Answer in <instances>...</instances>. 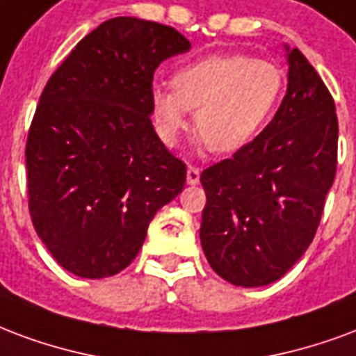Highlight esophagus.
I'll use <instances>...</instances> for the list:
<instances>
[{
	"label": "esophagus",
	"mask_w": 356,
	"mask_h": 356,
	"mask_svg": "<svg viewBox=\"0 0 356 356\" xmlns=\"http://www.w3.org/2000/svg\"><path fill=\"white\" fill-rule=\"evenodd\" d=\"M186 183H188V185H198L200 168H196V165H188V170H186Z\"/></svg>",
	"instance_id": "esophagus-1"
}]
</instances>
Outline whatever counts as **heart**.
<instances>
[{"label": "heart", "instance_id": "b5f03b06", "mask_svg": "<svg viewBox=\"0 0 356 356\" xmlns=\"http://www.w3.org/2000/svg\"><path fill=\"white\" fill-rule=\"evenodd\" d=\"M285 86L277 64L247 54H211L179 67L171 88H154L151 111L164 143L175 145L194 113L198 138L213 152L230 154L259 136Z\"/></svg>", "mask_w": 356, "mask_h": 356}]
</instances>
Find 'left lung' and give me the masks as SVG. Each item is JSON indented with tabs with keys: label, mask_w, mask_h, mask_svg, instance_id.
Here are the masks:
<instances>
[{
	"label": "left lung",
	"mask_w": 356,
	"mask_h": 356,
	"mask_svg": "<svg viewBox=\"0 0 356 356\" xmlns=\"http://www.w3.org/2000/svg\"><path fill=\"white\" fill-rule=\"evenodd\" d=\"M338 165L332 94L298 49L272 122L202 173L200 239L211 268L238 286L283 277L315 238Z\"/></svg>",
	"instance_id": "1"
}]
</instances>
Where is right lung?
Segmentation results:
<instances>
[{
	"mask_svg": "<svg viewBox=\"0 0 356 356\" xmlns=\"http://www.w3.org/2000/svg\"><path fill=\"white\" fill-rule=\"evenodd\" d=\"M191 49L165 24H99L49 79L26 141L28 207L58 264L84 279L122 272L154 213L183 191L186 164L151 122L154 71Z\"/></svg>",
	"mask_w": 356,
	"mask_h": 356,
	"instance_id": "right-lung-1",
	"label": "right lung"
}]
</instances>
